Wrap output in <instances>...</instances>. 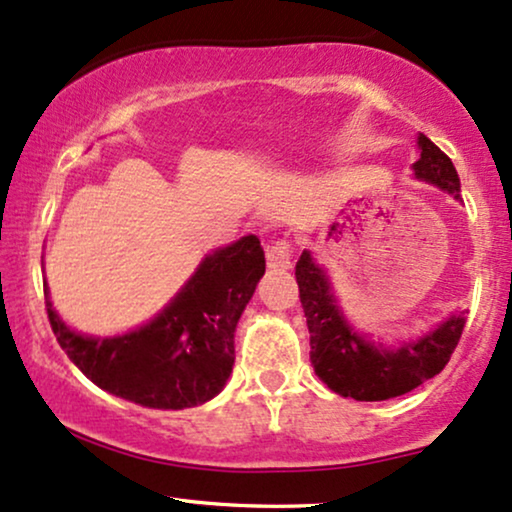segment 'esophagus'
I'll return each mask as SVG.
<instances>
[{"instance_id":"34e87169","label":"esophagus","mask_w":512,"mask_h":512,"mask_svg":"<svg viewBox=\"0 0 512 512\" xmlns=\"http://www.w3.org/2000/svg\"><path fill=\"white\" fill-rule=\"evenodd\" d=\"M292 260V245L288 241H274L267 245V267L274 271L290 269Z\"/></svg>"}]
</instances>
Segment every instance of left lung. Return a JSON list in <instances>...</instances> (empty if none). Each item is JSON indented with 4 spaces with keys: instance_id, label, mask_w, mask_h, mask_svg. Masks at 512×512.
<instances>
[{
    "instance_id": "8db88e82",
    "label": "left lung",
    "mask_w": 512,
    "mask_h": 512,
    "mask_svg": "<svg viewBox=\"0 0 512 512\" xmlns=\"http://www.w3.org/2000/svg\"><path fill=\"white\" fill-rule=\"evenodd\" d=\"M417 147L419 161L412 163L414 177L461 201V182L452 159L424 133H419ZM295 276L311 335L313 372L330 391L344 398L377 403L414 391L442 372L466 325V311H456L414 339L391 346L374 342L344 316L330 276L313 260L311 250L302 252Z\"/></svg>"
}]
</instances>
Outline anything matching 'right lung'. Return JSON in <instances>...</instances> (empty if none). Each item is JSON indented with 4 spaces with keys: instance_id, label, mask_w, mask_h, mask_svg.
Returning <instances> with one entry per match:
<instances>
[{
    "instance_id": "right-lung-1",
    "label": "right lung",
    "mask_w": 512,
    "mask_h": 512,
    "mask_svg": "<svg viewBox=\"0 0 512 512\" xmlns=\"http://www.w3.org/2000/svg\"><path fill=\"white\" fill-rule=\"evenodd\" d=\"M267 262L257 236L208 252L180 292L145 325L114 337L81 335L46 311L67 358L102 391L152 410L213 400L234 367V332Z\"/></svg>"
}]
</instances>
